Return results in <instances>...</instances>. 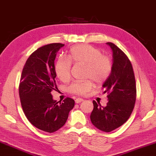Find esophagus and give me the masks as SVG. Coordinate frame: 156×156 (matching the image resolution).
<instances>
[{"label":"esophagus","mask_w":156,"mask_h":156,"mask_svg":"<svg viewBox=\"0 0 156 156\" xmlns=\"http://www.w3.org/2000/svg\"><path fill=\"white\" fill-rule=\"evenodd\" d=\"M82 101H83V99H81V98H77V99H76L75 102H76V104H79V103H80V102H81Z\"/></svg>","instance_id":"obj_1"}]
</instances>
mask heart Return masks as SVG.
Returning <instances> with one entry per match:
<instances>
[{
	"mask_svg": "<svg viewBox=\"0 0 156 156\" xmlns=\"http://www.w3.org/2000/svg\"><path fill=\"white\" fill-rule=\"evenodd\" d=\"M71 63L86 66V76L97 84H101L111 75L112 61L111 58L101 54L100 50L90 45H79L69 51L68 58L59 57L55 64V72L59 80L67 81L70 77ZM93 83L90 80L83 82H73L68 86L70 93L83 95L90 90Z\"/></svg>",
	"mask_w": 156,
	"mask_h": 156,
	"instance_id": "1",
	"label": "heart"
}]
</instances>
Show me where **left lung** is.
<instances>
[{
    "label": "left lung",
    "mask_w": 156,
    "mask_h": 156,
    "mask_svg": "<svg viewBox=\"0 0 156 156\" xmlns=\"http://www.w3.org/2000/svg\"><path fill=\"white\" fill-rule=\"evenodd\" d=\"M113 51L111 75L102 87L107 93L105 107L93 101L90 120L96 128L111 132L121 126L131 116L136 99V85L131 63L122 50L113 43H106Z\"/></svg>",
    "instance_id": "left-lung-1"
}]
</instances>
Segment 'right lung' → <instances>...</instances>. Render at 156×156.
<instances>
[{
    "label": "right lung",
    "mask_w": 156,
    "mask_h": 156,
    "mask_svg": "<svg viewBox=\"0 0 156 156\" xmlns=\"http://www.w3.org/2000/svg\"><path fill=\"white\" fill-rule=\"evenodd\" d=\"M64 44L50 43L38 48L25 62L19 84L20 103L25 116L33 126L53 133L66 124L75 101L67 98L63 103L52 98L57 88L55 60Z\"/></svg>",
    "instance_id": "1"
}]
</instances>
